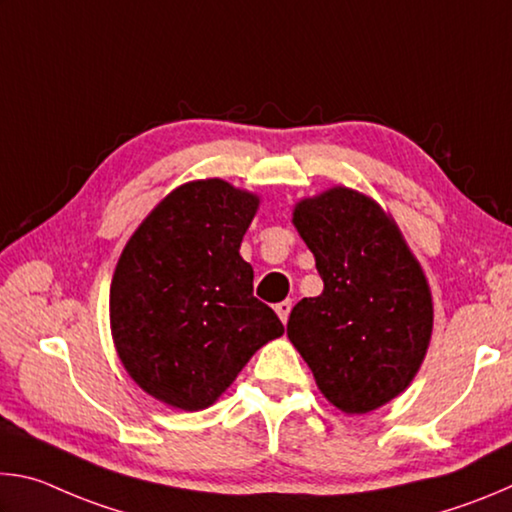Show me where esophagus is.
Segmentation results:
<instances>
[{"label":"esophagus","mask_w":512,"mask_h":512,"mask_svg":"<svg viewBox=\"0 0 512 512\" xmlns=\"http://www.w3.org/2000/svg\"><path fill=\"white\" fill-rule=\"evenodd\" d=\"M291 307H293L291 300H282V302H277V305H275V311H277V316H280L282 323H287V320H289Z\"/></svg>","instance_id":"34e87169"}]
</instances>
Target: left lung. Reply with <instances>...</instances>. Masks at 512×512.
Returning <instances> with one entry per match:
<instances>
[{
  "mask_svg": "<svg viewBox=\"0 0 512 512\" xmlns=\"http://www.w3.org/2000/svg\"><path fill=\"white\" fill-rule=\"evenodd\" d=\"M293 225L325 289L291 309L289 341L336 409L375 411L411 384L427 354V277L391 216L354 189L302 198Z\"/></svg>",
  "mask_w": 512,
  "mask_h": 512,
  "instance_id": "obj_1",
  "label": "left lung"
}]
</instances>
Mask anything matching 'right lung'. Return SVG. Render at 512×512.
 I'll return each mask as SVG.
<instances>
[{"label":"right lung","instance_id":"obj_1","mask_svg":"<svg viewBox=\"0 0 512 512\" xmlns=\"http://www.w3.org/2000/svg\"><path fill=\"white\" fill-rule=\"evenodd\" d=\"M257 207L255 194L221 178L194 180L162 198L121 250L112 341L135 384L173 409H207L284 334L239 255Z\"/></svg>","mask_w":512,"mask_h":512}]
</instances>
